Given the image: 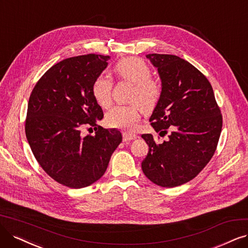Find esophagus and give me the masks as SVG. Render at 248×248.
<instances>
[{
  "label": "esophagus",
  "mask_w": 248,
  "mask_h": 248,
  "mask_svg": "<svg viewBox=\"0 0 248 248\" xmlns=\"http://www.w3.org/2000/svg\"><path fill=\"white\" fill-rule=\"evenodd\" d=\"M137 138H138V136L135 135V134H132V133H126V132H124V133L123 134V139H124V142L131 141V140H135V139H137Z\"/></svg>",
  "instance_id": "esophagus-1"
}]
</instances>
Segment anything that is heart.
Here are the masks:
<instances>
[{
    "label": "heart",
    "instance_id": "obj_1",
    "mask_svg": "<svg viewBox=\"0 0 248 248\" xmlns=\"http://www.w3.org/2000/svg\"><path fill=\"white\" fill-rule=\"evenodd\" d=\"M116 75L132 82L134 89L131 101L138 103L131 105H118L106 114V124L115 129L133 130L140 119V107L150 111L156 106L160 97V88L156 81L150 78L151 70L148 64L138 57H126L119 60L114 66ZM112 81L105 76L98 77L92 86V94L96 102L107 107L111 101Z\"/></svg>",
    "mask_w": 248,
    "mask_h": 248
}]
</instances>
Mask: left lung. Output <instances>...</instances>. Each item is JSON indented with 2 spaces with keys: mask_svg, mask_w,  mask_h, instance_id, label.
<instances>
[{
  "mask_svg": "<svg viewBox=\"0 0 248 248\" xmlns=\"http://www.w3.org/2000/svg\"><path fill=\"white\" fill-rule=\"evenodd\" d=\"M161 80L158 102L149 118L154 131L169 139L156 144L151 134L142 170L154 184L171 188L194 179L212 159L223 118L208 79L176 55H146Z\"/></svg>",
  "mask_w": 248,
  "mask_h": 248,
  "instance_id": "left-lung-1",
  "label": "left lung"
}]
</instances>
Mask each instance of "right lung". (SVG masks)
<instances>
[{
    "label": "right lung",
    "mask_w": 248,
    "mask_h": 248,
    "mask_svg": "<svg viewBox=\"0 0 248 248\" xmlns=\"http://www.w3.org/2000/svg\"><path fill=\"white\" fill-rule=\"evenodd\" d=\"M109 59L96 54L64 59L45 72L30 97L25 134L31 149L43 170L69 188L102 177L123 140L118 130L97 124L103 111L92 94ZM86 125L95 126L94 136H81Z\"/></svg>",
    "instance_id": "add662e5"
}]
</instances>
